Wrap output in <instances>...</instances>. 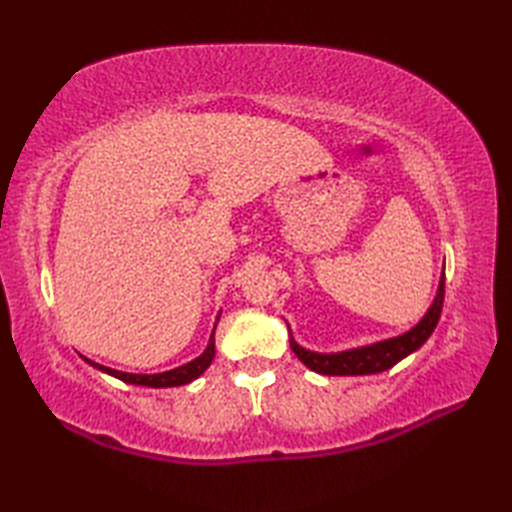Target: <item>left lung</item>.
<instances>
[{
    "mask_svg": "<svg viewBox=\"0 0 512 512\" xmlns=\"http://www.w3.org/2000/svg\"><path fill=\"white\" fill-rule=\"evenodd\" d=\"M442 303H444V273L440 277L438 295H436V299H433L431 308L405 334L394 336V339L378 341L372 345L354 347V350L332 352V354L310 352V350H306V347H301L295 339H292V334H290V347L303 365L310 367L312 372L323 374V376H365V374L385 372V369L394 367L396 363L402 361V358L409 356L411 352H416L418 347L427 343L431 332L436 330V325H438ZM288 332H290V328H288Z\"/></svg>",
    "mask_w": 512,
    "mask_h": 512,
    "instance_id": "obj_1",
    "label": "left lung"
}]
</instances>
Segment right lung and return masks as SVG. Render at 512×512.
<instances>
[{"instance_id":"obj_1","label":"right lung","mask_w":512,"mask_h":512,"mask_svg":"<svg viewBox=\"0 0 512 512\" xmlns=\"http://www.w3.org/2000/svg\"><path fill=\"white\" fill-rule=\"evenodd\" d=\"M217 321H220V314H217ZM215 321V325H217ZM215 356V328L211 332V339H209V345H206V350L198 356L193 358L191 363L187 365H180L176 369H169V372H160V374H127V372H118V369H112V367H105V365H99L90 361V358H85L92 367L101 369V372L110 374L118 380H123V383H129V385H143V387H180V385H187L191 383V380H195L198 376H202L206 372V367L211 365Z\"/></svg>"}]
</instances>
